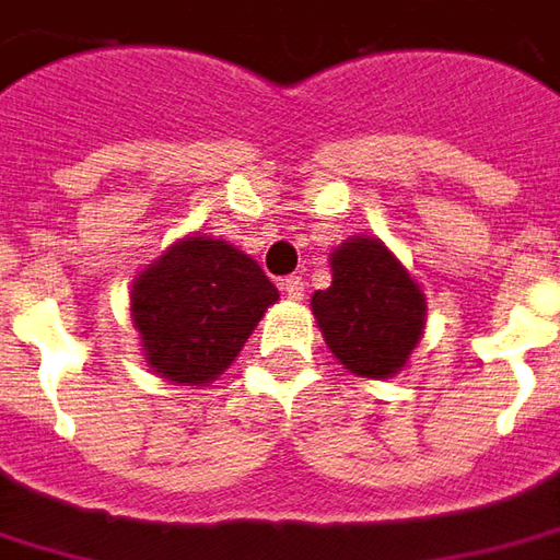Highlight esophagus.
Segmentation results:
<instances>
[{"label":"esophagus","instance_id":"34e87169","mask_svg":"<svg viewBox=\"0 0 560 560\" xmlns=\"http://www.w3.org/2000/svg\"><path fill=\"white\" fill-rule=\"evenodd\" d=\"M303 284H306V281L300 279V276H291V279L281 281V288H284V294H288V298H291V300H303V291H306Z\"/></svg>","mask_w":560,"mask_h":560}]
</instances>
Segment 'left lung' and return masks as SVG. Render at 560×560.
<instances>
[{
	"label": "left lung",
	"mask_w": 560,
	"mask_h": 560,
	"mask_svg": "<svg viewBox=\"0 0 560 560\" xmlns=\"http://www.w3.org/2000/svg\"><path fill=\"white\" fill-rule=\"evenodd\" d=\"M421 284L375 235H353L331 250V284L310 306L318 331L347 372L359 377L399 375L424 335Z\"/></svg>",
	"instance_id": "8db88e82"
}]
</instances>
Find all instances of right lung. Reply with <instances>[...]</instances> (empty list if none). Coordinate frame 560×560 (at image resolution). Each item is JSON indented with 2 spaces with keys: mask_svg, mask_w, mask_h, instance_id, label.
<instances>
[{
  "mask_svg": "<svg viewBox=\"0 0 560 560\" xmlns=\"http://www.w3.org/2000/svg\"><path fill=\"white\" fill-rule=\"evenodd\" d=\"M276 300L279 288L254 257L191 232L132 279L129 316L154 375L207 387L235 362Z\"/></svg>",
  "mask_w": 560,
  "mask_h": 560,
  "instance_id": "right-lung-1",
  "label": "right lung"
}]
</instances>
